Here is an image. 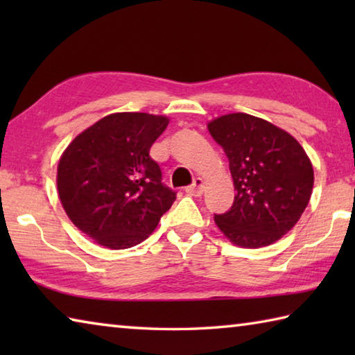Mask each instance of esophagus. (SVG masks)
Segmentation results:
<instances>
[{"label":"esophagus","instance_id":"1","mask_svg":"<svg viewBox=\"0 0 355 355\" xmlns=\"http://www.w3.org/2000/svg\"><path fill=\"white\" fill-rule=\"evenodd\" d=\"M203 189H205V182H203L200 177H197L194 180V183L186 188V192H188V194H191V196H202Z\"/></svg>","mask_w":355,"mask_h":355}]
</instances>
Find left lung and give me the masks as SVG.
I'll return each instance as SVG.
<instances>
[{"mask_svg": "<svg viewBox=\"0 0 355 355\" xmlns=\"http://www.w3.org/2000/svg\"><path fill=\"white\" fill-rule=\"evenodd\" d=\"M208 130L224 148L235 200L214 214L233 244L257 249L286 235L307 208L313 167L302 146L266 120L235 112L211 120Z\"/></svg>", "mask_w": 355, "mask_h": 355, "instance_id": "8db88e82", "label": "left lung"}]
</instances>
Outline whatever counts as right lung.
Returning <instances> with one entry per match:
<instances>
[{"label":"right lung","instance_id":"right-lung-1","mask_svg":"<svg viewBox=\"0 0 355 355\" xmlns=\"http://www.w3.org/2000/svg\"><path fill=\"white\" fill-rule=\"evenodd\" d=\"M169 119L116 112L78 135L58 164V192L70 220L95 243L128 249L148 238L175 200L150 147Z\"/></svg>","mask_w":355,"mask_h":355}]
</instances>
